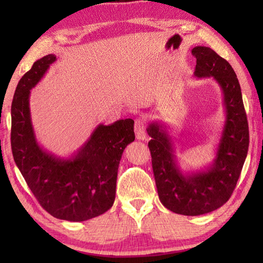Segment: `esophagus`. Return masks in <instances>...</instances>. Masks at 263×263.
<instances>
[{"label": "esophagus", "instance_id": "1", "mask_svg": "<svg viewBox=\"0 0 263 263\" xmlns=\"http://www.w3.org/2000/svg\"><path fill=\"white\" fill-rule=\"evenodd\" d=\"M146 120L143 117H139V119L136 120V124H135V132H136V137L140 140H144L147 137L146 133Z\"/></svg>", "mask_w": 263, "mask_h": 263}]
</instances>
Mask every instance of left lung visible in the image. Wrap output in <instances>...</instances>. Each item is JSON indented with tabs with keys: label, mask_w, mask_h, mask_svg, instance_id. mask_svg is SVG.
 <instances>
[{
	"label": "left lung",
	"mask_w": 263,
	"mask_h": 263,
	"mask_svg": "<svg viewBox=\"0 0 263 263\" xmlns=\"http://www.w3.org/2000/svg\"><path fill=\"white\" fill-rule=\"evenodd\" d=\"M194 76L214 77L220 86L226 121L216 158L208 170L184 175L176 163L166 126L150 123L148 147L160 202L175 214L199 216L226 203L236 186L249 149V124L241 86L232 65L209 47L192 49Z\"/></svg>",
	"instance_id": "left-lung-1"
}]
</instances>
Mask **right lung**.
Wrapping results in <instances>:
<instances>
[{"mask_svg": "<svg viewBox=\"0 0 263 263\" xmlns=\"http://www.w3.org/2000/svg\"><path fill=\"white\" fill-rule=\"evenodd\" d=\"M54 61L57 57L53 54L36 61L16 86L11 106V148L28 186L49 215L85 221L103 215L114 203L122 154L136 139L135 121L125 119L98 125L69 159L43 150L33 133L29 95Z\"/></svg>", "mask_w": 263, "mask_h": 263, "instance_id": "right-lung-1", "label": "right lung"}]
</instances>
